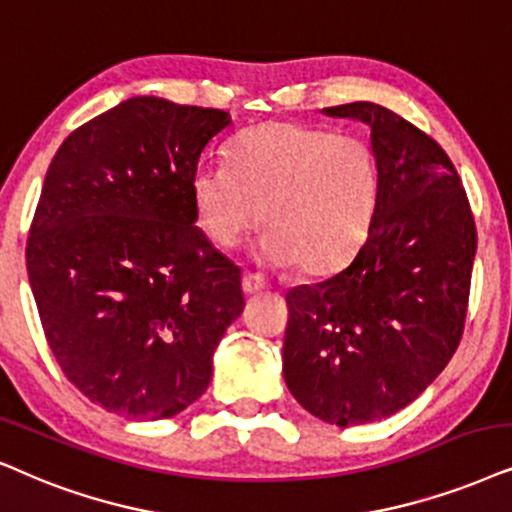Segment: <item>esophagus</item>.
Returning <instances> with one entry per match:
<instances>
[{"mask_svg":"<svg viewBox=\"0 0 512 512\" xmlns=\"http://www.w3.org/2000/svg\"><path fill=\"white\" fill-rule=\"evenodd\" d=\"M265 287H268V282H265L261 275H254V272H247V275L242 277V289H244V294H258V291H263Z\"/></svg>","mask_w":512,"mask_h":512,"instance_id":"34e87169","label":"esophagus"}]
</instances>
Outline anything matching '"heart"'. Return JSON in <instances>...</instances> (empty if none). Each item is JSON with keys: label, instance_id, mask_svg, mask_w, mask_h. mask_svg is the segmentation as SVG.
<instances>
[{"label": "heart", "instance_id": "obj_1", "mask_svg": "<svg viewBox=\"0 0 512 512\" xmlns=\"http://www.w3.org/2000/svg\"><path fill=\"white\" fill-rule=\"evenodd\" d=\"M199 228L235 247L263 218L258 254L324 275L360 249L378 202V164L362 138L298 122L242 131L228 164H202L190 181Z\"/></svg>", "mask_w": 512, "mask_h": 512}]
</instances>
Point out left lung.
Returning <instances> with one entry per match:
<instances>
[{
  "label": "left lung",
  "instance_id": "1",
  "mask_svg": "<svg viewBox=\"0 0 512 512\" xmlns=\"http://www.w3.org/2000/svg\"><path fill=\"white\" fill-rule=\"evenodd\" d=\"M371 129L378 202L341 272L287 294L282 371L303 409L348 428L416 400L459 348L477 232L440 145L383 105L324 108Z\"/></svg>",
  "mask_w": 512,
  "mask_h": 512
}]
</instances>
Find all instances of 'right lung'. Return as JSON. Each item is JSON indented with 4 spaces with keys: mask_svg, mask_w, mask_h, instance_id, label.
Listing matches in <instances>:
<instances>
[{
    "mask_svg": "<svg viewBox=\"0 0 512 512\" xmlns=\"http://www.w3.org/2000/svg\"><path fill=\"white\" fill-rule=\"evenodd\" d=\"M228 126L223 110L136 96L72 131L46 171L30 287L63 374L112 414H181L242 313L240 268L195 225L190 192Z\"/></svg>",
    "mask_w": 512,
    "mask_h": 512,
    "instance_id": "1",
    "label": "right lung"
}]
</instances>
